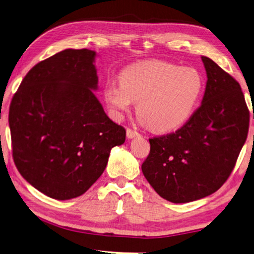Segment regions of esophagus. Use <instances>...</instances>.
<instances>
[{
    "label": "esophagus",
    "instance_id": "34e87169",
    "mask_svg": "<svg viewBox=\"0 0 254 254\" xmlns=\"http://www.w3.org/2000/svg\"><path fill=\"white\" fill-rule=\"evenodd\" d=\"M137 136H139V134L136 130H132V129H129V128H128L127 129V138L128 139H131V138H135V137H137Z\"/></svg>",
    "mask_w": 254,
    "mask_h": 254
}]
</instances>
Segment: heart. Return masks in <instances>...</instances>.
<instances>
[{
    "label": "heart",
    "mask_w": 254,
    "mask_h": 254,
    "mask_svg": "<svg viewBox=\"0 0 254 254\" xmlns=\"http://www.w3.org/2000/svg\"><path fill=\"white\" fill-rule=\"evenodd\" d=\"M119 84L104 87L105 103L116 118L129 111L155 132L174 131L192 118L204 91L197 69L165 61H145L125 68Z\"/></svg>",
    "instance_id": "1"
}]
</instances>
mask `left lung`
<instances>
[{
    "label": "left lung",
    "instance_id": "left-lung-1",
    "mask_svg": "<svg viewBox=\"0 0 254 254\" xmlns=\"http://www.w3.org/2000/svg\"><path fill=\"white\" fill-rule=\"evenodd\" d=\"M201 58L208 77L201 107L176 132L151 138L142 165L155 192L173 203L219 190L248 137L250 114L240 84L210 58Z\"/></svg>",
    "mask_w": 254,
    "mask_h": 254
}]
</instances>
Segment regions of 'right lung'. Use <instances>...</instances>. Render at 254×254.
Segmentation results:
<instances>
[{
  "instance_id": "obj_1",
  "label": "right lung",
  "mask_w": 254,
  "mask_h": 254,
  "mask_svg": "<svg viewBox=\"0 0 254 254\" xmlns=\"http://www.w3.org/2000/svg\"><path fill=\"white\" fill-rule=\"evenodd\" d=\"M96 52L67 49L37 64L10 104L15 167L56 200L80 196L99 179L126 130L109 118L97 91Z\"/></svg>"
}]
</instances>
